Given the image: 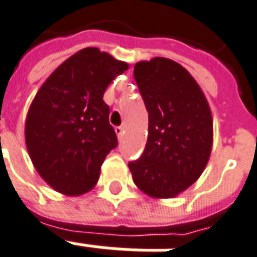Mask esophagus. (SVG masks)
Returning a JSON list of instances; mask_svg holds the SVG:
<instances>
[{"label":"esophagus","mask_w":257,"mask_h":257,"mask_svg":"<svg viewBox=\"0 0 257 257\" xmlns=\"http://www.w3.org/2000/svg\"><path fill=\"white\" fill-rule=\"evenodd\" d=\"M114 131H115V133H117L118 139H122V135H124V128H122V126H115Z\"/></svg>","instance_id":"1"}]
</instances>
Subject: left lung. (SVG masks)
Listing matches in <instances>:
<instances>
[{
    "instance_id": "8db88e82",
    "label": "left lung",
    "mask_w": 257,
    "mask_h": 257,
    "mask_svg": "<svg viewBox=\"0 0 257 257\" xmlns=\"http://www.w3.org/2000/svg\"><path fill=\"white\" fill-rule=\"evenodd\" d=\"M133 76L148 111V139L129 170L150 197L172 198L206 167L213 143L210 107L195 79L174 60L139 62Z\"/></svg>"
}]
</instances>
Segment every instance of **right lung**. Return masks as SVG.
I'll list each match as a JSON object with an SVG mask.
<instances>
[{
  "instance_id": "obj_1",
  "label": "right lung",
  "mask_w": 257,
  "mask_h": 257,
  "mask_svg": "<svg viewBox=\"0 0 257 257\" xmlns=\"http://www.w3.org/2000/svg\"><path fill=\"white\" fill-rule=\"evenodd\" d=\"M128 64L85 48L60 64L37 91L25 122V142L37 172L66 195L93 189L106 155L118 142L103 93Z\"/></svg>"
}]
</instances>
